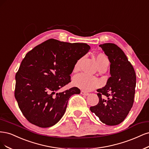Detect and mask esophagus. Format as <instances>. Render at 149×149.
Masks as SVG:
<instances>
[{"instance_id": "esophagus-1", "label": "esophagus", "mask_w": 149, "mask_h": 149, "mask_svg": "<svg viewBox=\"0 0 149 149\" xmlns=\"http://www.w3.org/2000/svg\"><path fill=\"white\" fill-rule=\"evenodd\" d=\"M80 93H81V95H85V96H87V95L89 94L88 92H85V91H83V90H81V91Z\"/></svg>"}]
</instances>
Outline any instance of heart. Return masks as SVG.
Here are the masks:
<instances>
[{
  "label": "heart",
  "instance_id": "1",
  "mask_svg": "<svg viewBox=\"0 0 149 149\" xmlns=\"http://www.w3.org/2000/svg\"><path fill=\"white\" fill-rule=\"evenodd\" d=\"M80 62V60L76 62L74 67V70L76 71L79 69ZM97 62L99 68L103 65H108L109 63L108 57L103 53H100L97 55ZM73 84L75 87L82 90L90 91L98 87L100 81L98 79L95 77L90 76L85 74H80L75 77L73 79Z\"/></svg>",
  "mask_w": 149,
  "mask_h": 149
}]
</instances>
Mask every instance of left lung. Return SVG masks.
Wrapping results in <instances>:
<instances>
[{
    "label": "left lung",
    "instance_id": "left-lung-1",
    "mask_svg": "<svg viewBox=\"0 0 149 149\" xmlns=\"http://www.w3.org/2000/svg\"><path fill=\"white\" fill-rule=\"evenodd\" d=\"M99 46L111 63V77L104 87L97 90L98 103L90 109L103 123L115 126L125 119L132 107L136 85V72L126 54L116 45L104 43Z\"/></svg>",
    "mask_w": 149,
    "mask_h": 149
}]
</instances>
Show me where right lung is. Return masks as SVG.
I'll use <instances>...</instances> for the list:
<instances>
[{
    "instance_id": "obj_1",
    "label": "right lung",
    "mask_w": 149,
    "mask_h": 149,
    "mask_svg": "<svg viewBox=\"0 0 149 149\" xmlns=\"http://www.w3.org/2000/svg\"><path fill=\"white\" fill-rule=\"evenodd\" d=\"M90 49L86 43L49 39L26 54L15 75V97L28 121L49 127L63 116L69 98L80 90L72 87L57 92L70 82L76 62Z\"/></svg>"
}]
</instances>
